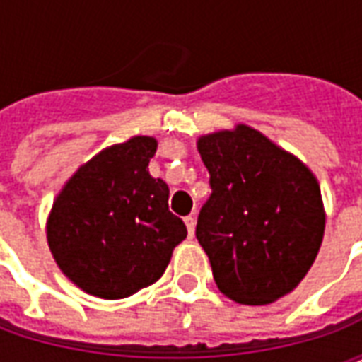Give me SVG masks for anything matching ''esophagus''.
<instances>
[{
  "label": "esophagus",
  "instance_id": "esophagus-1",
  "mask_svg": "<svg viewBox=\"0 0 362 362\" xmlns=\"http://www.w3.org/2000/svg\"><path fill=\"white\" fill-rule=\"evenodd\" d=\"M184 223H186V227H188V235L194 236V230H196V217H194V215H188V217L184 219Z\"/></svg>",
  "mask_w": 362,
  "mask_h": 362
}]
</instances>
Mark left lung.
<instances>
[{
	"label": "left lung",
	"mask_w": 362,
	"mask_h": 362,
	"mask_svg": "<svg viewBox=\"0 0 362 362\" xmlns=\"http://www.w3.org/2000/svg\"><path fill=\"white\" fill-rule=\"evenodd\" d=\"M197 151L211 196L199 211L196 236L219 291L240 304H269L291 293L324 238L316 176L244 124L202 135Z\"/></svg>",
	"instance_id": "obj_1"
}]
</instances>
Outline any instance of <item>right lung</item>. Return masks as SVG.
Returning <instances> with one entry per match:
<instances>
[{
  "instance_id": "1",
  "label": "right lung",
  "mask_w": 362,
  "mask_h": 362,
  "mask_svg": "<svg viewBox=\"0 0 362 362\" xmlns=\"http://www.w3.org/2000/svg\"><path fill=\"white\" fill-rule=\"evenodd\" d=\"M157 139L135 135L77 168L54 199L48 246L67 279L116 300L160 279L188 230L168 211V186L149 174Z\"/></svg>"
}]
</instances>
